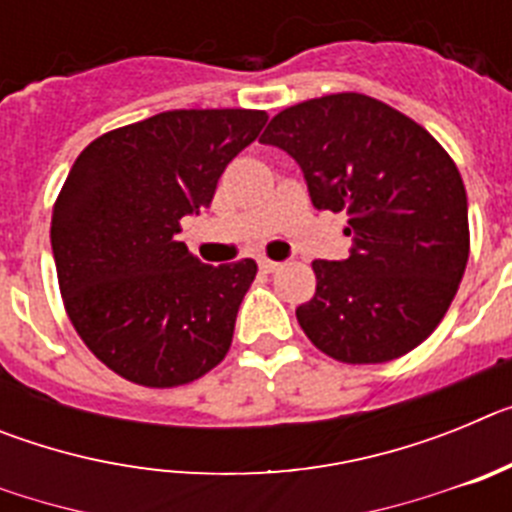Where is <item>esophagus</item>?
Masks as SVG:
<instances>
[{"label":"esophagus","instance_id":"1","mask_svg":"<svg viewBox=\"0 0 512 512\" xmlns=\"http://www.w3.org/2000/svg\"><path fill=\"white\" fill-rule=\"evenodd\" d=\"M259 266H261V271L271 274V271H277L282 264H279V261H271V259H259Z\"/></svg>","mask_w":512,"mask_h":512}]
</instances>
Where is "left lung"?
I'll list each match as a JSON object with an SVG mask.
<instances>
[{
	"mask_svg": "<svg viewBox=\"0 0 512 512\" xmlns=\"http://www.w3.org/2000/svg\"><path fill=\"white\" fill-rule=\"evenodd\" d=\"M261 143L295 158L318 210L348 212V259L312 261L297 320L323 354L382 364L413 351L449 310L469 259L467 189L418 122L364 94L287 107Z\"/></svg>",
	"mask_w": 512,
	"mask_h": 512,
	"instance_id": "8db88e82",
	"label": "left lung"
}]
</instances>
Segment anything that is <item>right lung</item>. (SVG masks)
Listing matches in <instances>:
<instances>
[{"instance_id": "right-lung-1", "label": "right lung", "mask_w": 512, "mask_h": 512, "mask_svg": "<svg viewBox=\"0 0 512 512\" xmlns=\"http://www.w3.org/2000/svg\"><path fill=\"white\" fill-rule=\"evenodd\" d=\"M264 125L261 110L161 112L71 166L51 220L58 284L81 341L120 377L176 387L228 354L256 261L210 266L176 235Z\"/></svg>"}]
</instances>
